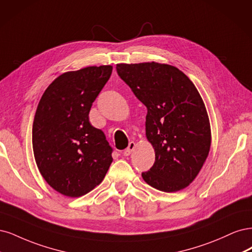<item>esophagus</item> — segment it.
I'll return each instance as SVG.
<instances>
[{"label":"esophagus","instance_id":"obj_1","mask_svg":"<svg viewBox=\"0 0 252 252\" xmlns=\"http://www.w3.org/2000/svg\"><path fill=\"white\" fill-rule=\"evenodd\" d=\"M135 142H129L128 143V147L125 150V152H124V155L125 156H129L132 154V152L134 151V149H135Z\"/></svg>","mask_w":252,"mask_h":252}]
</instances>
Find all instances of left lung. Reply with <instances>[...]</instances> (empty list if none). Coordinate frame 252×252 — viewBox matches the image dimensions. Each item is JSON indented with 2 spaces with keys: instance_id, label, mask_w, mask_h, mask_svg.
Here are the masks:
<instances>
[{
  "instance_id": "obj_1",
  "label": "left lung",
  "mask_w": 252,
  "mask_h": 252,
  "mask_svg": "<svg viewBox=\"0 0 252 252\" xmlns=\"http://www.w3.org/2000/svg\"><path fill=\"white\" fill-rule=\"evenodd\" d=\"M120 78L148 109L145 135L155 162L143 180L165 192L196 179L212 143L207 111L197 88L178 68L155 62L117 63Z\"/></svg>"
}]
</instances>
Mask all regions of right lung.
I'll return each instance as SVG.
<instances>
[{
    "instance_id": "add662e5",
    "label": "right lung",
    "mask_w": 252,
    "mask_h": 252,
    "mask_svg": "<svg viewBox=\"0 0 252 252\" xmlns=\"http://www.w3.org/2000/svg\"><path fill=\"white\" fill-rule=\"evenodd\" d=\"M113 67L91 66L64 72L40 98L32 126V147L46 182L70 198L82 197L100 184L112 163L103 132L89 121L92 103Z\"/></svg>"
}]
</instances>
